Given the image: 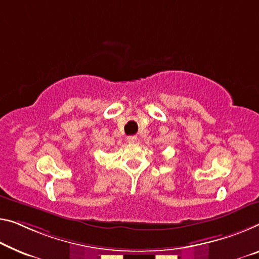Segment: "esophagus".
Returning <instances> with one entry per match:
<instances>
[{
	"label": "esophagus",
	"instance_id": "esophagus-1",
	"mask_svg": "<svg viewBox=\"0 0 259 259\" xmlns=\"http://www.w3.org/2000/svg\"><path fill=\"white\" fill-rule=\"evenodd\" d=\"M138 141V138L135 135H131V137L127 138V142L128 143H135Z\"/></svg>",
	"mask_w": 259,
	"mask_h": 259
}]
</instances>
